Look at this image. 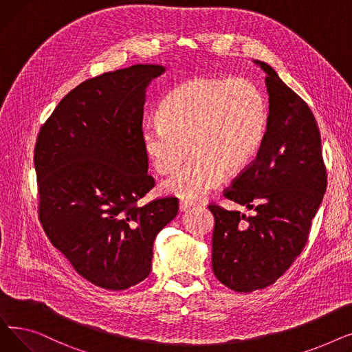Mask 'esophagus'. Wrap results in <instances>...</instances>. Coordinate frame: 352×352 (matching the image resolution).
<instances>
[{
    "label": "esophagus",
    "instance_id": "esophagus-1",
    "mask_svg": "<svg viewBox=\"0 0 352 352\" xmlns=\"http://www.w3.org/2000/svg\"><path fill=\"white\" fill-rule=\"evenodd\" d=\"M194 206V202H191V201H181L179 202V211L182 212V211H187L188 208H191Z\"/></svg>",
    "mask_w": 352,
    "mask_h": 352
}]
</instances>
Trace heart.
Listing matches in <instances>:
<instances>
[{"instance_id": "b5f03b06", "label": "heart", "mask_w": 352, "mask_h": 352, "mask_svg": "<svg viewBox=\"0 0 352 352\" xmlns=\"http://www.w3.org/2000/svg\"><path fill=\"white\" fill-rule=\"evenodd\" d=\"M268 126L264 91L248 78L197 77L175 87L146 122L141 144L158 174H170L195 154L162 190L187 199L208 194L255 158Z\"/></svg>"}]
</instances>
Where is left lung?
Instances as JSON below:
<instances>
[{
  "label": "left lung",
  "instance_id": "1",
  "mask_svg": "<svg viewBox=\"0 0 352 352\" xmlns=\"http://www.w3.org/2000/svg\"><path fill=\"white\" fill-rule=\"evenodd\" d=\"M254 63L267 74V133L255 160L224 195L255 214L245 217L208 206L215 219L212 271L236 292L263 289L291 267L327 190L321 135L312 111L272 67Z\"/></svg>",
  "mask_w": 352,
  "mask_h": 352
}]
</instances>
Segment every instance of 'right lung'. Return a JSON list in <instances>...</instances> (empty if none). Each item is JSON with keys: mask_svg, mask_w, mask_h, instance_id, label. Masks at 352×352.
Listing matches in <instances>:
<instances>
[{"mask_svg": "<svg viewBox=\"0 0 352 352\" xmlns=\"http://www.w3.org/2000/svg\"><path fill=\"white\" fill-rule=\"evenodd\" d=\"M164 72L135 64L81 82L36 138L43 228L74 270L105 289L146 278L155 236L178 214L174 197L137 206L154 187L141 144L146 88Z\"/></svg>", "mask_w": 352, "mask_h": 352, "instance_id": "obj_1", "label": "right lung"}]
</instances>
